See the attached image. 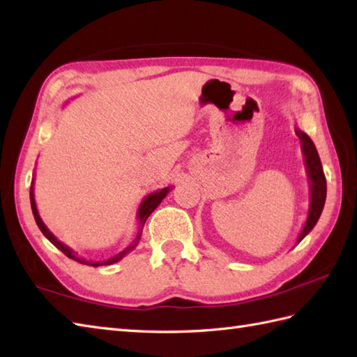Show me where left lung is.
I'll use <instances>...</instances> for the list:
<instances>
[{
	"instance_id": "left-lung-1",
	"label": "left lung",
	"mask_w": 357,
	"mask_h": 357,
	"mask_svg": "<svg viewBox=\"0 0 357 357\" xmlns=\"http://www.w3.org/2000/svg\"><path fill=\"white\" fill-rule=\"evenodd\" d=\"M294 130H296V135L299 137V140H301L305 169H307L308 183H310L308 215H307V220H305V225H303L299 237H297V243H301L302 238L316 227L319 217H321V214H322L325 199H326V180L324 176L322 163H321V158H319L314 143H312L311 138L297 126Z\"/></svg>"
}]
</instances>
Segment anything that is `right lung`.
Returning <instances> with one entry per match:
<instances>
[{"instance_id":"obj_1","label":"right lung","mask_w":357,"mask_h":357,"mask_svg":"<svg viewBox=\"0 0 357 357\" xmlns=\"http://www.w3.org/2000/svg\"><path fill=\"white\" fill-rule=\"evenodd\" d=\"M33 183H35V177L32 178V186H31V206H32V213H33V217H35V222H36V225H38L40 231L43 232V234H45V237L49 240L50 243L55 245L56 248L60 250L63 254H66V256H68L69 259L78 261V264L89 265V266L112 265V264H115V261L121 260L123 257L126 256V254H129L130 251H132V250L135 248V246L138 245V240H140V237H142V231H143V227H144V222L148 220V217L152 214V211H154V209L160 205V203H162V200H163V199L166 197V195H168V192L171 191V186H166V188H163V189H158V191H155V192H151V194H148L146 197L143 199V202L140 203V206H138V211H137L138 232H137V237H135L134 242L130 243L129 246H126V248L123 250V251H120L119 254H115V256H112V257H109V259H106V260L93 261V260H86L84 257H79L78 254H77L74 250H70L68 245H64L63 242H60V240H58V238L52 234V232H50V231L47 229V227L45 225V222L41 220V217H40V214H38V209H36L35 195H33Z\"/></svg>"}]
</instances>
